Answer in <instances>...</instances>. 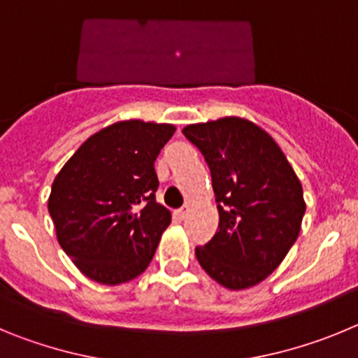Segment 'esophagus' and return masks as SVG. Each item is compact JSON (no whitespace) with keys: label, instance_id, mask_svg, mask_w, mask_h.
<instances>
[{"label":"esophagus","instance_id":"obj_1","mask_svg":"<svg viewBox=\"0 0 358 358\" xmlns=\"http://www.w3.org/2000/svg\"><path fill=\"white\" fill-rule=\"evenodd\" d=\"M189 211H192V208H189L188 204H185V206H182L181 210H177V217H179V218H186V215H188Z\"/></svg>","mask_w":358,"mask_h":358}]
</instances>
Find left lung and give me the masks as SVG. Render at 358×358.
Instances as JSON below:
<instances>
[{"label":"left lung","mask_w":358,"mask_h":358,"mask_svg":"<svg viewBox=\"0 0 358 358\" xmlns=\"http://www.w3.org/2000/svg\"><path fill=\"white\" fill-rule=\"evenodd\" d=\"M206 159L218 231L195 249L218 285H258L285 260L301 231L303 186L280 145L248 118L224 116L182 129Z\"/></svg>","instance_id":"obj_1"}]
</instances>
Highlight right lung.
Segmentation results:
<instances>
[{
	"label": "right lung",
	"mask_w": 358,
	"mask_h": 358,
	"mask_svg": "<svg viewBox=\"0 0 358 358\" xmlns=\"http://www.w3.org/2000/svg\"><path fill=\"white\" fill-rule=\"evenodd\" d=\"M172 123L123 120L94 132L57 173L48 211L75 267L102 285L145 273L172 215L156 202L154 161Z\"/></svg>",
	"instance_id": "add662e5"
}]
</instances>
